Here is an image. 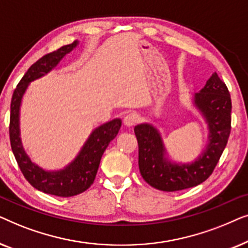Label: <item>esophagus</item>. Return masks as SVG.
Wrapping results in <instances>:
<instances>
[{
    "label": "esophagus",
    "instance_id": "1",
    "mask_svg": "<svg viewBox=\"0 0 248 248\" xmlns=\"http://www.w3.org/2000/svg\"><path fill=\"white\" fill-rule=\"evenodd\" d=\"M138 122H139V116L137 114H133V113L127 114L123 120L124 125L127 127H133L134 125L138 124Z\"/></svg>",
    "mask_w": 248,
    "mask_h": 248
}]
</instances>
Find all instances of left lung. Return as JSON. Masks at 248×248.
Instances as JSON below:
<instances>
[{"label":"left lung","mask_w":248,"mask_h":248,"mask_svg":"<svg viewBox=\"0 0 248 248\" xmlns=\"http://www.w3.org/2000/svg\"><path fill=\"white\" fill-rule=\"evenodd\" d=\"M192 104L208 128V141L199 157L189 162H177L168 158L160 131L150 123L134 127L139 143V169L152 187L175 192L201 184L216 168L230 134L232 99L228 88L216 72L199 93L193 94Z\"/></svg>","instance_id":"obj_1"}]
</instances>
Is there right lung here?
<instances>
[{
	"mask_svg": "<svg viewBox=\"0 0 248 248\" xmlns=\"http://www.w3.org/2000/svg\"><path fill=\"white\" fill-rule=\"evenodd\" d=\"M79 42L76 40L70 45L61 47L55 52L47 54L33 63L13 93L11 99V114H10V142L16 160L21 169L23 176L38 191L46 194L69 198L80 194L93 185L99 167L100 159L111 140L122 126L121 118H114L107 123L101 124L91 132L76 158L59 170H46L31 161L25 151L20 137V108L22 98L29 84L40 79L50 71L55 70L67 54H70Z\"/></svg>",
	"mask_w": 248,
	"mask_h": 248,
	"instance_id": "right-lung-1",
	"label": "right lung"
}]
</instances>
